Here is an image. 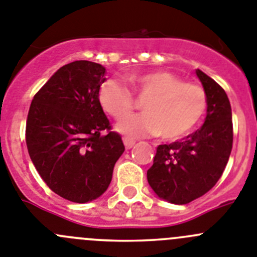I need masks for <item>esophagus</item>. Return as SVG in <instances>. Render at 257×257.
Returning a JSON list of instances; mask_svg holds the SVG:
<instances>
[{
    "instance_id": "obj_1",
    "label": "esophagus",
    "mask_w": 257,
    "mask_h": 257,
    "mask_svg": "<svg viewBox=\"0 0 257 257\" xmlns=\"http://www.w3.org/2000/svg\"><path fill=\"white\" fill-rule=\"evenodd\" d=\"M123 142H124V146H125V149L129 150V149H132V147H133L134 143H136V141L131 140V138H128V137H125L123 140Z\"/></svg>"
}]
</instances>
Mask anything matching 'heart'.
I'll return each instance as SVG.
<instances>
[{
	"mask_svg": "<svg viewBox=\"0 0 257 257\" xmlns=\"http://www.w3.org/2000/svg\"><path fill=\"white\" fill-rule=\"evenodd\" d=\"M143 103L145 112L128 116L136 107L129 89L115 79H107L98 89V103L103 111L121 120L116 131L126 137L160 134L165 140H178L189 133L207 108L205 89L196 83L184 82L170 71L157 70L129 77Z\"/></svg>",
	"mask_w": 257,
	"mask_h": 257,
	"instance_id": "obj_1",
	"label": "heart"
}]
</instances>
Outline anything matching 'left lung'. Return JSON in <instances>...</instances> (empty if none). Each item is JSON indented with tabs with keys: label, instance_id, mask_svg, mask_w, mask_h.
<instances>
[{
	"label": "left lung",
	"instance_id": "obj_1",
	"mask_svg": "<svg viewBox=\"0 0 257 257\" xmlns=\"http://www.w3.org/2000/svg\"><path fill=\"white\" fill-rule=\"evenodd\" d=\"M207 96L205 123L195 133L156 149L147 180L160 198L186 205L201 197L223 174L233 146L232 108L225 91L196 70Z\"/></svg>",
	"mask_w": 257,
	"mask_h": 257
}]
</instances>
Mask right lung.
<instances>
[{"instance_id":"right-lung-1","label":"right lung","mask_w":257,"mask_h":257,"mask_svg":"<svg viewBox=\"0 0 257 257\" xmlns=\"http://www.w3.org/2000/svg\"><path fill=\"white\" fill-rule=\"evenodd\" d=\"M105 68L80 60L60 68L28 112L25 142L32 163L60 197L84 203L100 197L125 147L98 103Z\"/></svg>"}]
</instances>
